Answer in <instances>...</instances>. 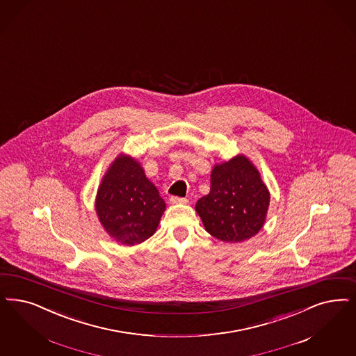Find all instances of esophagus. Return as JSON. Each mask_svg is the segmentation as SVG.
Here are the masks:
<instances>
[{
	"instance_id": "obj_1",
	"label": "esophagus",
	"mask_w": 356,
	"mask_h": 356,
	"mask_svg": "<svg viewBox=\"0 0 356 356\" xmlns=\"http://www.w3.org/2000/svg\"><path fill=\"white\" fill-rule=\"evenodd\" d=\"M170 201H171V204H186L188 202V200L186 198H183V197H177V196H172L170 198Z\"/></svg>"
}]
</instances>
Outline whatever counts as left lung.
<instances>
[{"instance_id": "1", "label": "left lung", "mask_w": 356, "mask_h": 356, "mask_svg": "<svg viewBox=\"0 0 356 356\" xmlns=\"http://www.w3.org/2000/svg\"><path fill=\"white\" fill-rule=\"evenodd\" d=\"M210 177L208 196L196 204L207 232L223 242H242L258 234L266 221L270 193L251 161L235 156L216 165Z\"/></svg>"}]
</instances>
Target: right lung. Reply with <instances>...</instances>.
Listing matches in <instances>:
<instances>
[{"label":"right lung","instance_id":"1","mask_svg":"<svg viewBox=\"0 0 356 356\" xmlns=\"http://www.w3.org/2000/svg\"><path fill=\"white\" fill-rule=\"evenodd\" d=\"M96 210L111 236L122 245H134L155 233L165 202L140 164L122 155L102 179Z\"/></svg>","mask_w":356,"mask_h":356}]
</instances>
